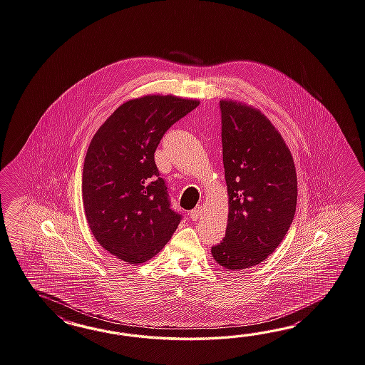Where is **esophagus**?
<instances>
[{
    "label": "esophagus",
    "mask_w": 365,
    "mask_h": 365,
    "mask_svg": "<svg viewBox=\"0 0 365 365\" xmlns=\"http://www.w3.org/2000/svg\"><path fill=\"white\" fill-rule=\"evenodd\" d=\"M202 211H203V207L202 205H196L192 211H190V219L195 222L196 219L202 215Z\"/></svg>",
    "instance_id": "1"
}]
</instances>
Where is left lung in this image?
Masks as SVG:
<instances>
[{
	"label": "left lung",
	"mask_w": 365,
	"mask_h": 365,
	"mask_svg": "<svg viewBox=\"0 0 365 365\" xmlns=\"http://www.w3.org/2000/svg\"><path fill=\"white\" fill-rule=\"evenodd\" d=\"M219 106L230 212L211 253L222 267L245 269L284 240L297 207V174L284 138L259 110L231 100Z\"/></svg>",
	"instance_id": "left-lung-1"
}]
</instances>
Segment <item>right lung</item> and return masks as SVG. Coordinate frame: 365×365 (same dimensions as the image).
I'll list each match as a JSON object with an SVG mask.
<instances>
[{
	"label": "right lung",
	"mask_w": 365,
	"mask_h": 365,
	"mask_svg": "<svg viewBox=\"0 0 365 365\" xmlns=\"http://www.w3.org/2000/svg\"><path fill=\"white\" fill-rule=\"evenodd\" d=\"M199 101L151 95L126 101L98 128L83 168V203L103 248L129 264L155 256L178 228L154 160L162 137Z\"/></svg>",
	"instance_id": "add662e5"
}]
</instances>
